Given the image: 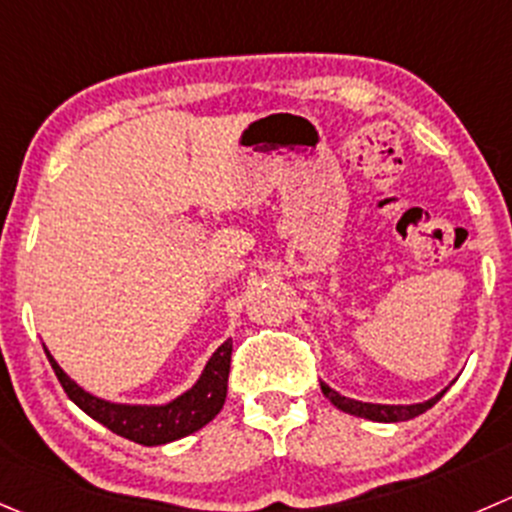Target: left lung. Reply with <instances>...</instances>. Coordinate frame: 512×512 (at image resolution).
Here are the masks:
<instances>
[{
    "label": "left lung",
    "mask_w": 512,
    "mask_h": 512,
    "mask_svg": "<svg viewBox=\"0 0 512 512\" xmlns=\"http://www.w3.org/2000/svg\"><path fill=\"white\" fill-rule=\"evenodd\" d=\"M322 393H325V398L330 400L332 405H335L337 410H342V413H350V415H357V418H365V420H375V423H403V420H413L418 418V415H423L425 410L433 408L435 403H438L440 398L445 395V390H440L435 398L425 400V403H415V405H377V403H360V400H352V398H345V395H340L337 390H332L327 382H320Z\"/></svg>",
    "instance_id": "obj_1"
}]
</instances>
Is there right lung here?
<instances>
[{"mask_svg": "<svg viewBox=\"0 0 512 512\" xmlns=\"http://www.w3.org/2000/svg\"><path fill=\"white\" fill-rule=\"evenodd\" d=\"M52 365L54 375L62 382L67 398L77 405L79 410L89 415L92 420L102 423L112 433L132 440L140 445H165L172 440L187 438L205 428L212 418L222 410L227 398V377H230V357H232V340H225L212 357L207 360L200 380L180 398L170 400L165 405H127V403H109V400L97 398L79 388L77 382L57 365L49 350L44 347Z\"/></svg>", "mask_w": 512, "mask_h": 512, "instance_id": "obj_1", "label": "right lung"}]
</instances>
